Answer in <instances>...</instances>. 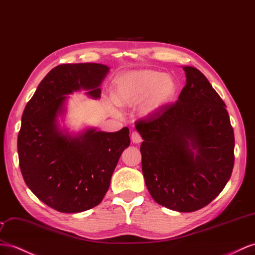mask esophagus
<instances>
[{
	"label": "esophagus",
	"mask_w": 255,
	"mask_h": 255,
	"mask_svg": "<svg viewBox=\"0 0 255 255\" xmlns=\"http://www.w3.org/2000/svg\"><path fill=\"white\" fill-rule=\"evenodd\" d=\"M131 141L134 143V144H139V143L142 142L141 135L136 131H133L132 134H131Z\"/></svg>",
	"instance_id": "obj_1"
}]
</instances>
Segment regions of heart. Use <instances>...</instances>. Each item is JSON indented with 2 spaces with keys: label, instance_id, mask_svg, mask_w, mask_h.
Here are the masks:
<instances>
[{
  "label": "heart",
  "instance_id": "heart-1",
  "mask_svg": "<svg viewBox=\"0 0 255 255\" xmlns=\"http://www.w3.org/2000/svg\"><path fill=\"white\" fill-rule=\"evenodd\" d=\"M178 85L171 75L155 70H135L117 77L114 82L113 98L106 101L110 113L117 114L116 104L132 107L139 103L142 117L158 114L174 99Z\"/></svg>",
  "mask_w": 255,
  "mask_h": 255
}]
</instances>
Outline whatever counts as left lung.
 <instances>
[{
	"label": "left lung",
	"instance_id": "8db88e82",
	"mask_svg": "<svg viewBox=\"0 0 255 255\" xmlns=\"http://www.w3.org/2000/svg\"><path fill=\"white\" fill-rule=\"evenodd\" d=\"M178 101L138 122L145 185L158 205L178 212L206 207L234 167L235 136L224 101L194 67Z\"/></svg>",
	"mask_w": 255,
	"mask_h": 255
}]
</instances>
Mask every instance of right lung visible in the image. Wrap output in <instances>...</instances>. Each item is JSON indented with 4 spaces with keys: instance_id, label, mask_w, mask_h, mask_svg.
<instances>
[{
    "instance_id": "obj_1",
    "label": "right lung",
    "mask_w": 255,
    "mask_h": 255,
    "mask_svg": "<svg viewBox=\"0 0 255 255\" xmlns=\"http://www.w3.org/2000/svg\"><path fill=\"white\" fill-rule=\"evenodd\" d=\"M109 71L100 63L58 65L43 78L22 113L17 147L23 180L38 199L59 212H83L99 205L130 144L127 127L75 132L61 125L69 95L85 90L100 99Z\"/></svg>"
}]
</instances>
